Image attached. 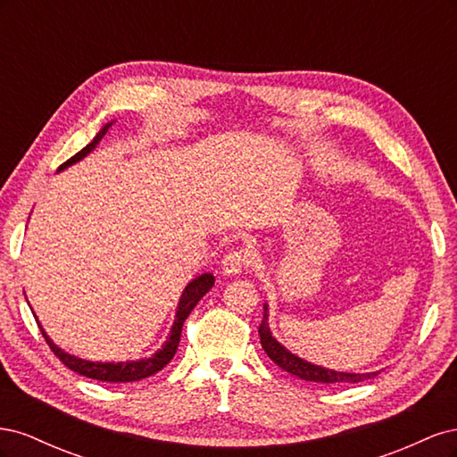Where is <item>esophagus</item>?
Masks as SVG:
<instances>
[{
	"label": "esophagus",
	"mask_w": 457,
	"mask_h": 457,
	"mask_svg": "<svg viewBox=\"0 0 457 457\" xmlns=\"http://www.w3.org/2000/svg\"><path fill=\"white\" fill-rule=\"evenodd\" d=\"M220 267H223L225 274L232 276V274H238L242 270H245L247 267H252V257L242 247H234L230 250L223 261H220Z\"/></svg>",
	"instance_id": "1"
}]
</instances>
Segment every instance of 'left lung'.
Wrapping results in <instances>:
<instances>
[{
  "mask_svg": "<svg viewBox=\"0 0 457 457\" xmlns=\"http://www.w3.org/2000/svg\"><path fill=\"white\" fill-rule=\"evenodd\" d=\"M259 337H261V347L265 349V353L269 354L270 361L280 366L282 370H286L292 376H297L299 379L305 381H314V383H326V385H347V383H361L366 381L373 376H378V371L373 373H343V371H334V370H326L322 366H314L311 362L301 361L299 356L292 354L287 349H284L282 345L276 341L270 331L267 322L262 320L259 326Z\"/></svg>",
  "mask_w": 457,
  "mask_h": 457,
  "instance_id": "1",
  "label": "left lung"
}]
</instances>
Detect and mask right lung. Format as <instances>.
<instances>
[{
	"label": "right lung",
	"mask_w": 457,
	"mask_h": 457,
	"mask_svg": "<svg viewBox=\"0 0 457 457\" xmlns=\"http://www.w3.org/2000/svg\"><path fill=\"white\" fill-rule=\"evenodd\" d=\"M110 126V123H108ZM108 126L95 137V139L81 148L78 154H74L71 160H66L64 163H61L59 170H64L68 168V165H72L74 162L81 160L84 156H87L89 152L95 148V145L101 141V137L106 133ZM213 274H202L198 276L196 280H192L185 294L181 297V303H179V311H177V320L173 324V329H171V336L170 339L165 341L163 349L158 351L152 358H146V361H141V362H118V364H108V362H89V361H81V358H76V356H71L66 354L64 351H61L57 345H54L47 336L44 328L39 326V331L41 336L46 337L49 349L54 353V356L59 358V361L71 368L72 371L79 373V376H86V378H91V379H99V381H108V383H129V381H139V379H145V378H150L154 376L156 371H160L163 366H168L171 358L175 356L177 353V347H179V341H181V331H183V324L188 318L190 311L196 307V303L210 292L212 286H213Z\"/></svg>",
	"instance_id": "right-lung-1"
}]
</instances>
